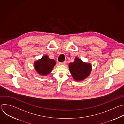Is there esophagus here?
<instances>
[{"mask_svg": "<svg viewBox=\"0 0 124 124\" xmlns=\"http://www.w3.org/2000/svg\"><path fill=\"white\" fill-rule=\"evenodd\" d=\"M66 63V61H64L63 62H59V64L60 65H65Z\"/></svg>", "mask_w": 124, "mask_h": 124, "instance_id": "obj_1", "label": "esophagus"}]
</instances>
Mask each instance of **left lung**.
Here are the masks:
<instances>
[{"label": "left lung", "instance_id": "1", "mask_svg": "<svg viewBox=\"0 0 124 124\" xmlns=\"http://www.w3.org/2000/svg\"><path fill=\"white\" fill-rule=\"evenodd\" d=\"M70 71L73 79L76 81L83 80L86 78L92 70V66L90 63L82 62L78 58H75V61L69 65Z\"/></svg>", "mask_w": 124, "mask_h": 124}]
</instances>
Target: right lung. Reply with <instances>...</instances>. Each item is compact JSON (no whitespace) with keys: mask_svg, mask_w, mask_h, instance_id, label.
<instances>
[{"mask_svg":"<svg viewBox=\"0 0 124 124\" xmlns=\"http://www.w3.org/2000/svg\"><path fill=\"white\" fill-rule=\"evenodd\" d=\"M55 64L54 60L50 59L48 55H44L42 58L34 62V68L40 75H46L52 71Z\"/></svg>","mask_w":124,"mask_h":124,"instance_id":"obj_1","label":"right lung"}]
</instances>
